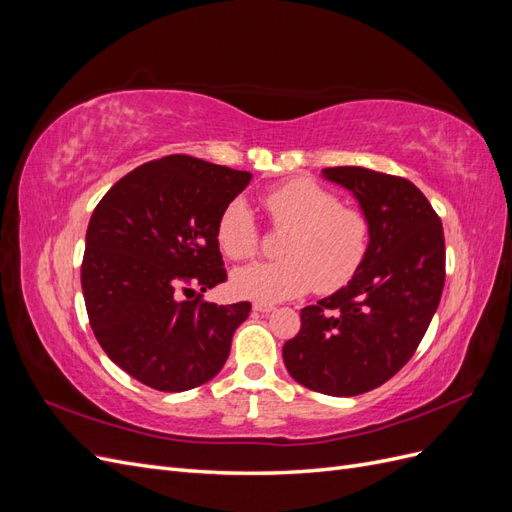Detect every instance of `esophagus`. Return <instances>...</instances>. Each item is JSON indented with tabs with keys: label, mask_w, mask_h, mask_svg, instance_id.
<instances>
[{
	"label": "esophagus",
	"mask_w": 512,
	"mask_h": 512,
	"mask_svg": "<svg viewBox=\"0 0 512 512\" xmlns=\"http://www.w3.org/2000/svg\"><path fill=\"white\" fill-rule=\"evenodd\" d=\"M275 309L273 303H267V301H254V312H260V314H271Z\"/></svg>",
	"instance_id": "esophagus-1"
}]
</instances>
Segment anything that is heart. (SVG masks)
Wrapping results in <instances>:
<instances>
[{
    "mask_svg": "<svg viewBox=\"0 0 512 512\" xmlns=\"http://www.w3.org/2000/svg\"><path fill=\"white\" fill-rule=\"evenodd\" d=\"M275 228L290 230L275 262H260L235 271L232 288L241 297L284 301L318 286L333 292L359 273L369 252L371 224L359 207L342 205L333 190L312 179H292L262 196ZM215 237L226 258L250 260L258 254L260 228L243 200L222 211Z\"/></svg>",
    "mask_w": 512,
    "mask_h": 512,
    "instance_id": "heart-1",
    "label": "heart"
}]
</instances>
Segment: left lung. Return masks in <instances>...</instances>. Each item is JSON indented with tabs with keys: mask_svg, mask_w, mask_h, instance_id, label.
Masks as SVG:
<instances>
[{
	"mask_svg": "<svg viewBox=\"0 0 512 512\" xmlns=\"http://www.w3.org/2000/svg\"><path fill=\"white\" fill-rule=\"evenodd\" d=\"M322 175L348 188L367 213L369 252L348 286L301 309V331L282 354L288 374L307 389L354 397L391 380L421 344L444 288V230L404 177L361 166Z\"/></svg>",
	"mask_w": 512,
	"mask_h": 512,
	"instance_id": "8db88e82",
	"label": "left lung"
}]
</instances>
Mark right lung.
<instances>
[{"instance_id":"add662e5","label":"right lung","mask_w":512,"mask_h":512,"mask_svg":"<svg viewBox=\"0 0 512 512\" xmlns=\"http://www.w3.org/2000/svg\"><path fill=\"white\" fill-rule=\"evenodd\" d=\"M252 175L185 153L121 177L89 220L81 286L108 359L164 393L190 391L224 367L252 303L215 305L226 282L215 228Z\"/></svg>"}]
</instances>
